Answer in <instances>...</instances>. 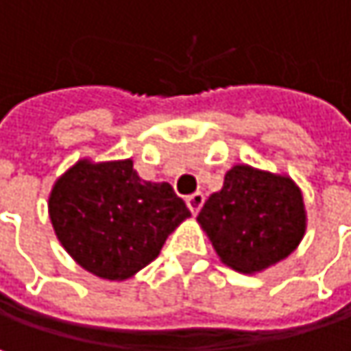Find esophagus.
Returning a JSON list of instances; mask_svg holds the SVG:
<instances>
[{
	"instance_id": "obj_1",
	"label": "esophagus",
	"mask_w": 351,
	"mask_h": 351,
	"mask_svg": "<svg viewBox=\"0 0 351 351\" xmlns=\"http://www.w3.org/2000/svg\"><path fill=\"white\" fill-rule=\"evenodd\" d=\"M203 203H205V195L203 193H193V195L186 197V205H189L191 213H199V209L203 207Z\"/></svg>"
}]
</instances>
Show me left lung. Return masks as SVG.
Instances as JSON below:
<instances>
[{"label": "left lung", "mask_w": 351, "mask_h": 351, "mask_svg": "<svg viewBox=\"0 0 351 351\" xmlns=\"http://www.w3.org/2000/svg\"><path fill=\"white\" fill-rule=\"evenodd\" d=\"M217 256L238 272H260L287 258L305 234V205L287 176L238 165L197 215Z\"/></svg>", "instance_id": "left-lung-1"}]
</instances>
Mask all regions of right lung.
Listing matches in <instances>:
<instances>
[{"mask_svg":"<svg viewBox=\"0 0 351 351\" xmlns=\"http://www.w3.org/2000/svg\"><path fill=\"white\" fill-rule=\"evenodd\" d=\"M64 250L89 272L123 280L150 264L191 215L169 182L142 180L132 160L77 162L48 201Z\"/></svg>","mask_w":351,"mask_h":351,"instance_id":"obj_1","label":"right lung"}]
</instances>
